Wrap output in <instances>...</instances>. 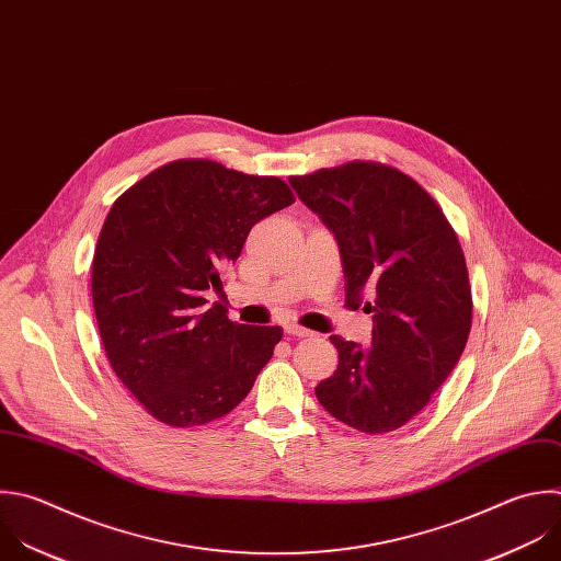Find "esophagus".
Masks as SVG:
<instances>
[{
    "mask_svg": "<svg viewBox=\"0 0 561 561\" xmlns=\"http://www.w3.org/2000/svg\"><path fill=\"white\" fill-rule=\"evenodd\" d=\"M284 330H286V334H290V336H312V332H310L308 328H301V325H297V323H288V325H284Z\"/></svg>",
    "mask_w": 561,
    "mask_h": 561,
    "instance_id": "1",
    "label": "esophagus"
}]
</instances>
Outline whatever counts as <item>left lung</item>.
<instances>
[{"label": "left lung", "instance_id": "left-lung-1", "mask_svg": "<svg viewBox=\"0 0 561 561\" xmlns=\"http://www.w3.org/2000/svg\"><path fill=\"white\" fill-rule=\"evenodd\" d=\"M288 182L334 233L347 306L375 312L369 347L330 336L339 365L317 401L363 434L394 432L432 401L467 345L473 301L456 231L416 180L381 162Z\"/></svg>", "mask_w": 561, "mask_h": 561}]
</instances>
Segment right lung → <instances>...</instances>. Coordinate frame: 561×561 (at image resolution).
Here are the masks:
<instances>
[{"instance_id":"right-lung-1","label":"right lung","mask_w":561,"mask_h":561,"mask_svg":"<svg viewBox=\"0 0 561 561\" xmlns=\"http://www.w3.org/2000/svg\"><path fill=\"white\" fill-rule=\"evenodd\" d=\"M295 203L275 175L214 160H175L112 205L92 260V304L105 354L123 386L164 425L227 416L251 392L282 339L209 306L262 218Z\"/></svg>"}]
</instances>
